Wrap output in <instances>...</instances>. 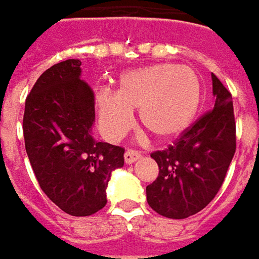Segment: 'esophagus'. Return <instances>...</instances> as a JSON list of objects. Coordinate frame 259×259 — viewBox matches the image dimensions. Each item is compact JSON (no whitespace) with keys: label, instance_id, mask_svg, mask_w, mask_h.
<instances>
[{"label":"esophagus","instance_id":"34e87169","mask_svg":"<svg viewBox=\"0 0 259 259\" xmlns=\"http://www.w3.org/2000/svg\"><path fill=\"white\" fill-rule=\"evenodd\" d=\"M140 156H142V155H140V152H138V150H133V149H127V150H126V153H124V162L130 165V163L136 162Z\"/></svg>","mask_w":259,"mask_h":259}]
</instances>
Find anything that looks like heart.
I'll list each match as a JSON object with an SVG mask.
<instances>
[{
    "instance_id": "obj_1",
    "label": "heart",
    "mask_w": 259,
    "mask_h": 259,
    "mask_svg": "<svg viewBox=\"0 0 259 259\" xmlns=\"http://www.w3.org/2000/svg\"><path fill=\"white\" fill-rule=\"evenodd\" d=\"M201 102L198 76L185 67L156 64L129 70L117 80L116 93L96 94L100 127L109 139L123 136L139 109L142 126L159 140L181 136L193 120Z\"/></svg>"
}]
</instances>
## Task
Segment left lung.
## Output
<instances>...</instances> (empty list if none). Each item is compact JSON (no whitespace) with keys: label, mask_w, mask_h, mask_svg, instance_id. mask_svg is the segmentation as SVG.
Listing matches in <instances>:
<instances>
[{"label":"left lung","mask_w":259,"mask_h":259,"mask_svg":"<svg viewBox=\"0 0 259 259\" xmlns=\"http://www.w3.org/2000/svg\"><path fill=\"white\" fill-rule=\"evenodd\" d=\"M215 104L174 145L153 152L159 175L146 186L147 203L159 215L185 219L202 210L221 189L236 149L232 96L212 73Z\"/></svg>","instance_id":"8db88e82"}]
</instances>
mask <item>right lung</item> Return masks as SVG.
<instances>
[{
	"label": "right lung",
	"mask_w": 259,
	"mask_h": 259,
	"mask_svg": "<svg viewBox=\"0 0 259 259\" xmlns=\"http://www.w3.org/2000/svg\"><path fill=\"white\" fill-rule=\"evenodd\" d=\"M70 58L46 70L25 100V150L42 192L61 210L89 217L107 203L112 172L124 149L92 136L94 93Z\"/></svg>",
	"instance_id": "1"
}]
</instances>
